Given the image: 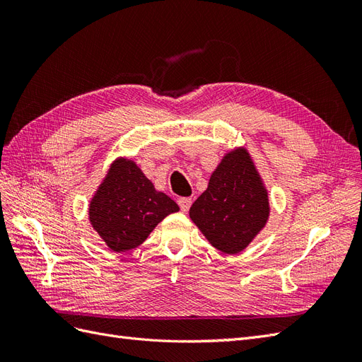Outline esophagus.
Segmentation results:
<instances>
[{
    "label": "esophagus",
    "mask_w": 362,
    "mask_h": 362,
    "mask_svg": "<svg viewBox=\"0 0 362 362\" xmlns=\"http://www.w3.org/2000/svg\"><path fill=\"white\" fill-rule=\"evenodd\" d=\"M178 205H180V208H181V211H189V208H190V205H192V199L190 198H180L178 199Z\"/></svg>",
    "instance_id": "34e87169"
}]
</instances>
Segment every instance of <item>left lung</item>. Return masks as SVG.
Masks as SVG:
<instances>
[{"label":"left lung","instance_id":"1","mask_svg":"<svg viewBox=\"0 0 362 362\" xmlns=\"http://www.w3.org/2000/svg\"><path fill=\"white\" fill-rule=\"evenodd\" d=\"M189 214L223 254H238L259 234L269 221V193L246 148L226 152Z\"/></svg>","mask_w":362,"mask_h":362}]
</instances>
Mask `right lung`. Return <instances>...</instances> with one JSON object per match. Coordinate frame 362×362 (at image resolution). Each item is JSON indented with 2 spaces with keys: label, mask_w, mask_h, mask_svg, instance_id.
I'll return each instance as SVG.
<instances>
[{
  "label": "right lung",
  "mask_w": 362,
  "mask_h": 362,
  "mask_svg": "<svg viewBox=\"0 0 362 362\" xmlns=\"http://www.w3.org/2000/svg\"><path fill=\"white\" fill-rule=\"evenodd\" d=\"M177 202L156 190L136 161L116 158L89 204V221L113 252L140 246Z\"/></svg>",
  "instance_id": "obj_1"
}]
</instances>
